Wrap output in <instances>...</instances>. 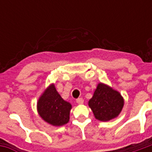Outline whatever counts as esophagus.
Instances as JSON below:
<instances>
[{
    "label": "esophagus",
    "instance_id": "1",
    "mask_svg": "<svg viewBox=\"0 0 152 152\" xmlns=\"http://www.w3.org/2000/svg\"><path fill=\"white\" fill-rule=\"evenodd\" d=\"M76 102L78 103V104H83V102H84V99L82 98H79V99H76Z\"/></svg>",
    "mask_w": 152,
    "mask_h": 152
}]
</instances>
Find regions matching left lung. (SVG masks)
<instances>
[{"instance_id": "obj_1", "label": "left lung", "mask_w": 152, "mask_h": 152, "mask_svg": "<svg viewBox=\"0 0 152 152\" xmlns=\"http://www.w3.org/2000/svg\"><path fill=\"white\" fill-rule=\"evenodd\" d=\"M88 104L97 120L109 121L120 115L124 107V100L119 91L100 82Z\"/></svg>"}]
</instances>
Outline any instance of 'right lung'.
<instances>
[{"label": "right lung", "mask_w": 152, "mask_h": 152, "mask_svg": "<svg viewBox=\"0 0 152 152\" xmlns=\"http://www.w3.org/2000/svg\"><path fill=\"white\" fill-rule=\"evenodd\" d=\"M37 108L44 121L57 127L68 123L72 104L60 96L54 84H50L40 96Z\"/></svg>", "instance_id": "1"}]
</instances>
